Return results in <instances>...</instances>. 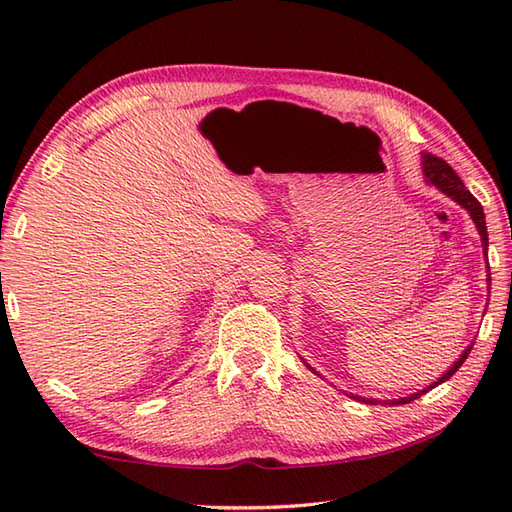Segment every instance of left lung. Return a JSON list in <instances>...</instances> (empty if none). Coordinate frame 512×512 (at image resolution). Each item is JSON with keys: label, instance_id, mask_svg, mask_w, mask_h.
<instances>
[{"label": "left lung", "instance_id": "8db88e82", "mask_svg": "<svg viewBox=\"0 0 512 512\" xmlns=\"http://www.w3.org/2000/svg\"><path fill=\"white\" fill-rule=\"evenodd\" d=\"M423 173H426L428 182L434 184L436 189H441L447 197H452L454 202H458L460 206L467 208V213L471 215L473 223H476V228H478V232H480L482 247H484V254H486V247H489V234H486V223H484L482 204L467 191V186L463 184V180H460V178L456 176V171H454L450 165H447V162H445L443 158H436V156H432V154H423ZM489 282H491V280H489ZM471 347H473V345H469L467 350H465L463 354H460V358L450 367V371L443 373V376H441L439 380H436L434 384H430L428 389H423V391H419V393H413L410 397H400V400H384V402L369 400V397H358V395H352V397H354V400H358V402H365V404H393V406H395V404H408V402H413V400H417V397H421L423 393H428L430 389H434V386H439L441 382L450 380V378L454 376V373H456L460 367H463L465 358H467L469 352H471ZM306 367H308L310 371H315L310 365H306Z\"/></svg>", "mask_w": 512, "mask_h": 512}]
</instances>
